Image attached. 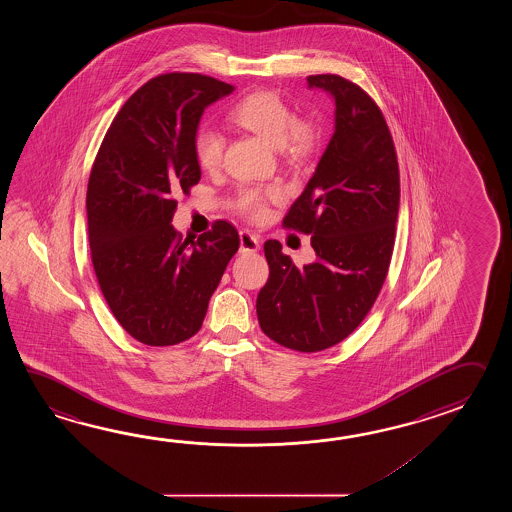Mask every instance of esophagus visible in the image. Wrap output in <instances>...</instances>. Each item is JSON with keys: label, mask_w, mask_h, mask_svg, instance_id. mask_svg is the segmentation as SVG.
Listing matches in <instances>:
<instances>
[{"label": "esophagus", "mask_w": 512, "mask_h": 512, "mask_svg": "<svg viewBox=\"0 0 512 512\" xmlns=\"http://www.w3.org/2000/svg\"><path fill=\"white\" fill-rule=\"evenodd\" d=\"M240 251L256 252L260 251V238L256 234H252L249 230H241L240 232Z\"/></svg>", "instance_id": "1"}]
</instances>
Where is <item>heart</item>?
Returning a JSON list of instances; mask_svg holds the SVG:
<instances>
[{"instance_id": "heart-1", "label": "heart", "mask_w": 512, "mask_h": 512, "mask_svg": "<svg viewBox=\"0 0 512 512\" xmlns=\"http://www.w3.org/2000/svg\"><path fill=\"white\" fill-rule=\"evenodd\" d=\"M230 120L243 130L256 133L261 139L280 146L289 157H305L315 148V130L311 124L296 119V113L283 98L272 91H256L230 109ZM225 150L221 131L201 126L194 135V155L203 170H216ZM282 197V188L276 185L243 186L236 197V207L243 216L261 219L267 212V203Z\"/></svg>"}]
</instances>
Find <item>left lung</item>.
<instances>
[{"label": "left lung", "instance_id": "obj_1", "mask_svg": "<svg viewBox=\"0 0 512 512\" xmlns=\"http://www.w3.org/2000/svg\"><path fill=\"white\" fill-rule=\"evenodd\" d=\"M307 82L335 98V133L283 227L311 236L316 261L296 267L280 241H265L269 280L256 313L274 342L315 353L349 337L381 293L401 185L392 133L375 100L338 75Z\"/></svg>", "mask_w": 512, "mask_h": 512}]
</instances>
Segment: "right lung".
<instances>
[{
  "label": "right lung",
  "mask_w": 512,
  "mask_h": 512,
  "mask_svg": "<svg viewBox=\"0 0 512 512\" xmlns=\"http://www.w3.org/2000/svg\"><path fill=\"white\" fill-rule=\"evenodd\" d=\"M234 86L166 73L131 95L98 148L87 183V230L100 291L113 316L146 346L194 337L238 230L219 219L197 241L172 227L175 194L201 179L194 135L203 111Z\"/></svg>",
  "instance_id": "right-lung-1"
}]
</instances>
